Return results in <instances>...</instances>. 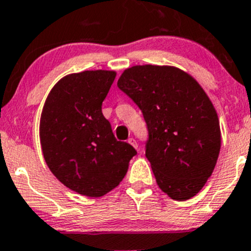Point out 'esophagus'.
<instances>
[{"label":"esophagus","instance_id":"34e87169","mask_svg":"<svg viewBox=\"0 0 251 251\" xmlns=\"http://www.w3.org/2000/svg\"><path fill=\"white\" fill-rule=\"evenodd\" d=\"M127 142H128V143H130V144H131V146H133V147H135V148H136V149H137L138 144H137V142H136V140H135V138H128V140H127Z\"/></svg>","mask_w":251,"mask_h":251}]
</instances>
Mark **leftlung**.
<instances>
[{"label":"left lung","instance_id":"left-lung-1","mask_svg":"<svg viewBox=\"0 0 251 251\" xmlns=\"http://www.w3.org/2000/svg\"><path fill=\"white\" fill-rule=\"evenodd\" d=\"M118 87L143 114L146 156L161 191L175 201L196 196L221 147L219 118L201 85L175 67L136 65L123 73Z\"/></svg>","mask_w":251,"mask_h":251}]
</instances>
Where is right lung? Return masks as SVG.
Masks as SVG:
<instances>
[{
	"label": "right lung",
	"mask_w": 251,
	"mask_h": 251,
	"mask_svg": "<svg viewBox=\"0 0 251 251\" xmlns=\"http://www.w3.org/2000/svg\"><path fill=\"white\" fill-rule=\"evenodd\" d=\"M115 75L108 70L68 75L52 88L42 110L40 141L48 168L65 187L86 197L115 188L137 154L116 140L102 113Z\"/></svg>",
	"instance_id": "1"
}]
</instances>
